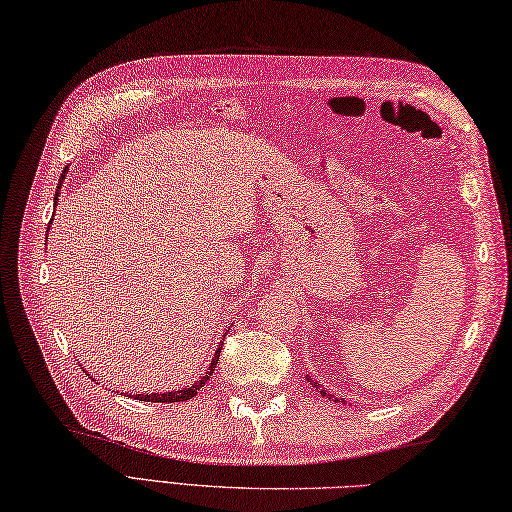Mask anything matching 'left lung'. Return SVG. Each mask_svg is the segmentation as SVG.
<instances>
[{"mask_svg": "<svg viewBox=\"0 0 512 512\" xmlns=\"http://www.w3.org/2000/svg\"><path fill=\"white\" fill-rule=\"evenodd\" d=\"M308 380H310V383H312L314 387H317V389H321V387H319V383H314V380H312V378H308ZM321 396H328V398H334L332 394H325V389H321ZM336 400H339V402H343V398H334V402H336Z\"/></svg>", "mask_w": 512, "mask_h": 512, "instance_id": "left-lung-1", "label": "left lung"}]
</instances>
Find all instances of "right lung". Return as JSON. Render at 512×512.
Listing matches in <instances>:
<instances>
[{
	"label": "right lung",
	"instance_id": "1",
	"mask_svg": "<svg viewBox=\"0 0 512 512\" xmlns=\"http://www.w3.org/2000/svg\"><path fill=\"white\" fill-rule=\"evenodd\" d=\"M65 176H68V167L63 169V173H61V178H59V187H57V191H54V204H57V200H59V191H61V184H63V180H65ZM226 336V334H224ZM224 343V339L220 341V345ZM217 345V350H215V354H213V358H211V363H209V367H206V372L195 380L193 385H187V387H182V389H176V391H160V394H136V396H129V398H134V400H145V402H182V400H189V398H193L195 394H198V391L204 387V383L206 380H209L211 376H213V372H215V365H217V358H220V352H222V347Z\"/></svg>",
	"mask_w": 512,
	"mask_h": 512
}]
</instances>
